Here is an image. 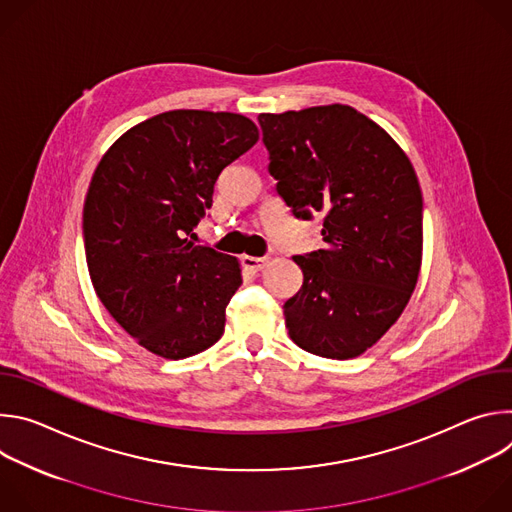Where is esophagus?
Returning <instances> with one entry per match:
<instances>
[{"label": "esophagus", "instance_id": "obj_1", "mask_svg": "<svg viewBox=\"0 0 512 512\" xmlns=\"http://www.w3.org/2000/svg\"><path fill=\"white\" fill-rule=\"evenodd\" d=\"M241 263H243V267H245V269H249V271L257 273V271H261V269L265 267L267 257H251V255H243V257H241Z\"/></svg>", "mask_w": 512, "mask_h": 512}]
</instances>
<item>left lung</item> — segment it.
I'll return each mask as SVG.
<instances>
[{
	"label": "left lung",
	"instance_id": "obj_1",
	"mask_svg": "<svg viewBox=\"0 0 512 512\" xmlns=\"http://www.w3.org/2000/svg\"><path fill=\"white\" fill-rule=\"evenodd\" d=\"M269 174L296 218L322 216L324 249L296 255L304 283L283 304L300 348L346 360L405 310L421 267L423 198L395 139L348 105L261 113Z\"/></svg>",
	"mask_w": 512,
	"mask_h": 512
}]
</instances>
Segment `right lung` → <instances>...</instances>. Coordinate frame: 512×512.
I'll use <instances>...</instances> for the list:
<instances>
[{"label": "right lung", "mask_w": 512, "mask_h": 512, "mask_svg": "<svg viewBox=\"0 0 512 512\" xmlns=\"http://www.w3.org/2000/svg\"><path fill=\"white\" fill-rule=\"evenodd\" d=\"M259 139L237 113L176 109L125 131L101 158L83 208L89 275L117 324L180 360L225 332L239 261L194 245L214 182Z\"/></svg>", "instance_id": "obj_1"}]
</instances>
